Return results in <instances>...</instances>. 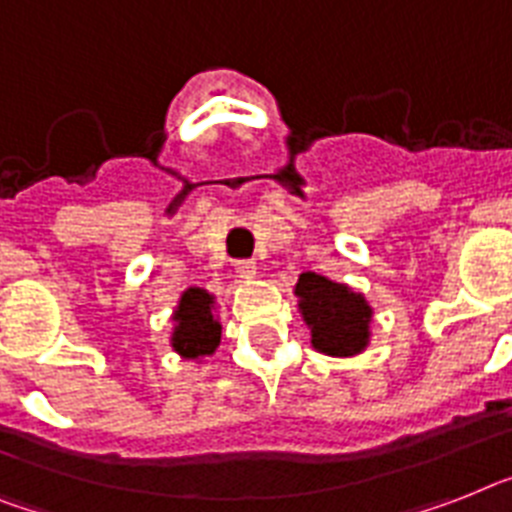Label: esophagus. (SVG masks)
I'll return each instance as SVG.
<instances>
[{
	"mask_svg": "<svg viewBox=\"0 0 512 512\" xmlns=\"http://www.w3.org/2000/svg\"><path fill=\"white\" fill-rule=\"evenodd\" d=\"M235 272H238L240 280H253V277H256V261H238V264H235Z\"/></svg>",
	"mask_w": 512,
	"mask_h": 512,
	"instance_id": "1",
	"label": "esophagus"
}]
</instances>
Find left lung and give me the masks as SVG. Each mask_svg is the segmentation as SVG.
<instances>
[{
	"instance_id": "1",
	"label": "left lung",
	"mask_w": 512,
	"mask_h": 512,
	"mask_svg": "<svg viewBox=\"0 0 512 512\" xmlns=\"http://www.w3.org/2000/svg\"><path fill=\"white\" fill-rule=\"evenodd\" d=\"M295 298L311 329V348L332 358L358 356L369 348L374 308L363 293L322 274L303 272L295 282Z\"/></svg>"
}]
</instances>
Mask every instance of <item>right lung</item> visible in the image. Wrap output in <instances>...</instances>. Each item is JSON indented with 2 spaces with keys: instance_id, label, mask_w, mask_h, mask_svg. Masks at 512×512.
<instances>
[{
  "instance_id": "1",
  "label": "right lung",
  "mask_w": 512,
  "mask_h": 512,
  "mask_svg": "<svg viewBox=\"0 0 512 512\" xmlns=\"http://www.w3.org/2000/svg\"><path fill=\"white\" fill-rule=\"evenodd\" d=\"M170 345L185 361H204L219 348L222 324L217 316V298L204 287H188L172 311Z\"/></svg>"
}]
</instances>
